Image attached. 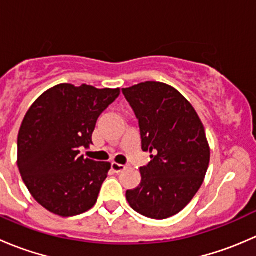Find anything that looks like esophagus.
Here are the masks:
<instances>
[{"label": "esophagus", "mask_w": 256, "mask_h": 256, "mask_svg": "<svg viewBox=\"0 0 256 256\" xmlns=\"http://www.w3.org/2000/svg\"><path fill=\"white\" fill-rule=\"evenodd\" d=\"M112 168L114 172H116V174H118V172L124 171V170L126 168V166H125V164H116V162H112Z\"/></svg>", "instance_id": "1"}]
</instances>
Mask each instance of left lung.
Instances as JSON below:
<instances>
[{
  "mask_svg": "<svg viewBox=\"0 0 256 256\" xmlns=\"http://www.w3.org/2000/svg\"><path fill=\"white\" fill-rule=\"evenodd\" d=\"M138 118L142 150L151 161L141 167V183L126 192L130 207L147 218L180 213L198 192L210 160L204 126L190 102L161 82L122 89Z\"/></svg>",
  "mask_w": 256,
  "mask_h": 256,
  "instance_id": "1",
  "label": "left lung"
}]
</instances>
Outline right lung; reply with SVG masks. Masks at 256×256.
<instances>
[{
	"label": "right lung",
	"instance_id": "add662e5",
	"mask_svg": "<svg viewBox=\"0 0 256 256\" xmlns=\"http://www.w3.org/2000/svg\"><path fill=\"white\" fill-rule=\"evenodd\" d=\"M120 88L58 84L28 109L17 138V166L32 197L50 213L73 216L95 206L112 164L79 156L92 144L100 114Z\"/></svg>",
	"mask_w": 256,
	"mask_h": 256
}]
</instances>
